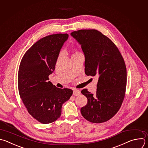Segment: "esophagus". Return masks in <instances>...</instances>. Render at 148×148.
I'll list each match as a JSON object with an SVG mask.
<instances>
[{
	"mask_svg": "<svg viewBox=\"0 0 148 148\" xmlns=\"http://www.w3.org/2000/svg\"><path fill=\"white\" fill-rule=\"evenodd\" d=\"M80 93H81L80 91L78 89H74L73 90V95H74V96H78V95H80Z\"/></svg>",
	"mask_w": 148,
	"mask_h": 148,
	"instance_id": "obj_1",
	"label": "esophagus"
}]
</instances>
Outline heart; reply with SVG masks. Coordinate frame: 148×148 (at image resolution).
<instances>
[{
  "instance_id": "obj_1",
  "label": "heart",
  "mask_w": 148,
  "mask_h": 148,
  "mask_svg": "<svg viewBox=\"0 0 148 148\" xmlns=\"http://www.w3.org/2000/svg\"><path fill=\"white\" fill-rule=\"evenodd\" d=\"M78 53H80L78 51H75V52L73 54V55H77V54H78Z\"/></svg>"
}]
</instances>
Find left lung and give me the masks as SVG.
<instances>
[{"label":"left lung","mask_w":148,"mask_h":148,"mask_svg":"<svg viewBox=\"0 0 148 148\" xmlns=\"http://www.w3.org/2000/svg\"><path fill=\"white\" fill-rule=\"evenodd\" d=\"M81 45L85 55V73L99 76L96 95L87 89L81 93L88 99L81 109L82 116L93 123L111 119L124 101L127 86V69L116 45L108 36L96 29H79L71 33Z\"/></svg>","instance_id":"obj_1"}]
</instances>
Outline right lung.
Listing matches in <instances>:
<instances>
[{
    "mask_svg": "<svg viewBox=\"0 0 148 148\" xmlns=\"http://www.w3.org/2000/svg\"><path fill=\"white\" fill-rule=\"evenodd\" d=\"M68 37L67 34H56L41 38L25 53L20 64V96L29 114L42 124L53 123L60 117L63 104L73 92L48 81Z\"/></svg>",
    "mask_w": 148,
    "mask_h": 148,
    "instance_id": "right-lung-1",
    "label": "right lung"
}]
</instances>
